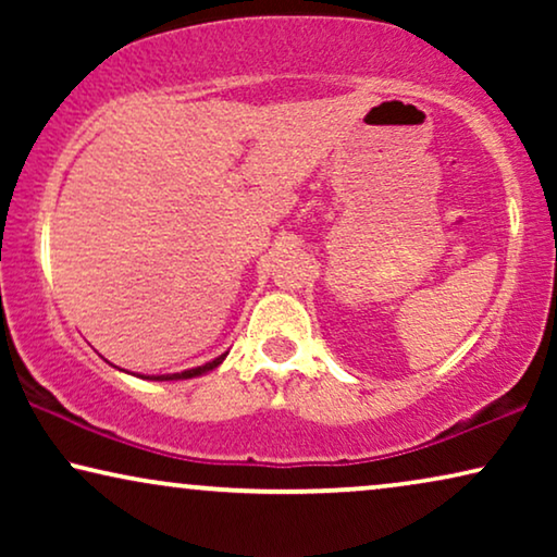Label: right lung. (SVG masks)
<instances>
[{
	"instance_id": "obj_1",
	"label": "right lung",
	"mask_w": 557,
	"mask_h": 557,
	"mask_svg": "<svg viewBox=\"0 0 557 557\" xmlns=\"http://www.w3.org/2000/svg\"><path fill=\"white\" fill-rule=\"evenodd\" d=\"M225 357H227V352H225V355H220V357H215V360H210V362L200 364V368L182 370V372H172V375H136V377H147V380H189V377H200V375H205V372L215 370L218 364H223Z\"/></svg>"
}]
</instances>
